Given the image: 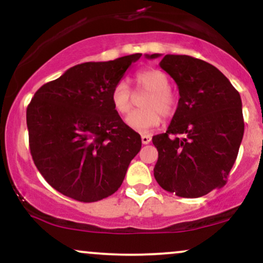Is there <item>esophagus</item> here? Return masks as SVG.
Here are the masks:
<instances>
[{"mask_svg":"<svg viewBox=\"0 0 263 263\" xmlns=\"http://www.w3.org/2000/svg\"><path fill=\"white\" fill-rule=\"evenodd\" d=\"M141 140H142V143H143V144H148L151 140H152V137H151L149 135H142Z\"/></svg>","mask_w":263,"mask_h":263,"instance_id":"obj_1","label":"esophagus"}]
</instances>
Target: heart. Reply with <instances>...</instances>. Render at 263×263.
Wrapping results in <instances>:
<instances>
[{
    "mask_svg": "<svg viewBox=\"0 0 263 263\" xmlns=\"http://www.w3.org/2000/svg\"><path fill=\"white\" fill-rule=\"evenodd\" d=\"M134 81L138 90L148 91L144 98L142 110L128 115L126 123L135 131L147 134L162 122V115L170 117L176 112L177 96L171 90L170 78L157 69H143L137 71ZM112 108L119 115H126L132 107V92L127 84L119 81L112 87L110 95Z\"/></svg>",
    "mask_w": 263,
    "mask_h": 263,
    "instance_id": "heart-1",
    "label": "heart"
}]
</instances>
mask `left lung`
<instances>
[{"label":"left lung","mask_w":263,"mask_h":263,"mask_svg":"<svg viewBox=\"0 0 263 263\" xmlns=\"http://www.w3.org/2000/svg\"><path fill=\"white\" fill-rule=\"evenodd\" d=\"M159 66L176 81L180 98L165 134L152 138L158 151L155 178L178 197H203L224 185L236 161L245 128L240 93L204 60L167 54Z\"/></svg>","instance_id":"8db88e82"}]
</instances>
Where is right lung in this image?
Here are the masks:
<instances>
[{
	"label": "right lung",
	"instance_id": "right-lung-1",
	"mask_svg": "<svg viewBox=\"0 0 263 263\" xmlns=\"http://www.w3.org/2000/svg\"><path fill=\"white\" fill-rule=\"evenodd\" d=\"M141 55L75 65L39 87L29 102L32 158L44 179L66 197L92 203L112 195L140 152L141 136L114 110L110 95Z\"/></svg>",
	"mask_w": 263,
	"mask_h": 263
}]
</instances>
